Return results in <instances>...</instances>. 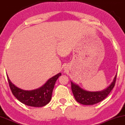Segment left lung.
<instances>
[{
	"mask_svg": "<svg viewBox=\"0 0 125 125\" xmlns=\"http://www.w3.org/2000/svg\"><path fill=\"white\" fill-rule=\"evenodd\" d=\"M117 74L113 82L105 89L100 91L91 92L86 91L81 88L78 84L71 81L72 90L76 101L83 105H94L102 102L107 97L115 85Z\"/></svg>",
	"mask_w": 125,
	"mask_h": 125,
	"instance_id": "1",
	"label": "left lung"
}]
</instances>
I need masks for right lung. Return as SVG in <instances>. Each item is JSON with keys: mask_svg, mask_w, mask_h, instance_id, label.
I'll return each instance as SVG.
<instances>
[{"mask_svg": "<svg viewBox=\"0 0 125 125\" xmlns=\"http://www.w3.org/2000/svg\"><path fill=\"white\" fill-rule=\"evenodd\" d=\"M61 75L60 73L57 74L48 79L41 87L30 91L16 87L9 79L8 75L7 76L10 90L17 100L26 105L42 107L50 102L56 81Z\"/></svg>", "mask_w": 125, "mask_h": 125, "instance_id": "right-lung-1", "label": "right lung"}]
</instances>
